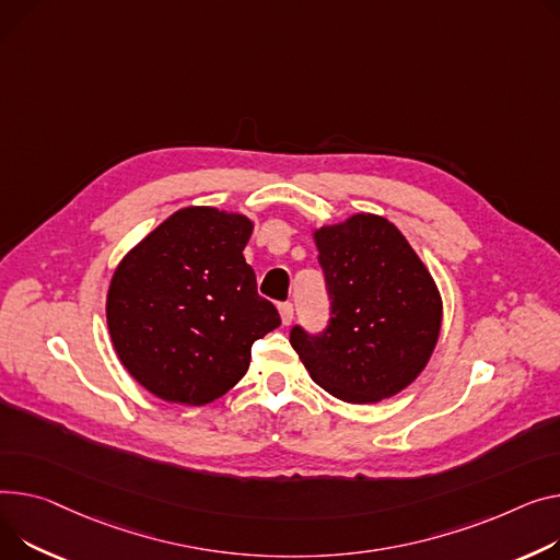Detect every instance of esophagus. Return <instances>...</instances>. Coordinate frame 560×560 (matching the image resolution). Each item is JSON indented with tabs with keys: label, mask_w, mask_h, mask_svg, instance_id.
<instances>
[{
	"label": "esophagus",
	"mask_w": 560,
	"mask_h": 560,
	"mask_svg": "<svg viewBox=\"0 0 560 560\" xmlns=\"http://www.w3.org/2000/svg\"><path fill=\"white\" fill-rule=\"evenodd\" d=\"M279 315H281V324H283V326H290V324H292V304H288V302L281 304V306H279Z\"/></svg>",
	"instance_id": "obj_1"
}]
</instances>
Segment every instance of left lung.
<instances>
[{"label": "left lung", "instance_id": "obj_1", "mask_svg": "<svg viewBox=\"0 0 560 560\" xmlns=\"http://www.w3.org/2000/svg\"><path fill=\"white\" fill-rule=\"evenodd\" d=\"M330 324L290 345L311 378L345 402H378L412 385L436 347L443 302L415 247L383 215L353 213L313 230Z\"/></svg>", "mask_w": 560, "mask_h": 560}]
</instances>
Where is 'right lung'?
<instances>
[{
	"mask_svg": "<svg viewBox=\"0 0 560 560\" xmlns=\"http://www.w3.org/2000/svg\"><path fill=\"white\" fill-rule=\"evenodd\" d=\"M254 220L215 207H184L143 236L109 279L105 317L128 374L177 405L228 394L275 330L277 308L258 296L243 249Z\"/></svg>",
	"mask_w": 560,
	"mask_h": 560,
	"instance_id": "right-lung-1",
	"label": "right lung"
}]
</instances>
